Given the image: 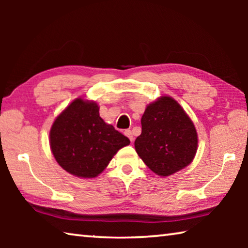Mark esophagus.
<instances>
[{"instance_id":"34e87169","label":"esophagus","mask_w":248,"mask_h":248,"mask_svg":"<svg viewBox=\"0 0 248 248\" xmlns=\"http://www.w3.org/2000/svg\"><path fill=\"white\" fill-rule=\"evenodd\" d=\"M124 134L129 138V140H130V141H131V142L133 141V134H132V132H131V130H125V131H124Z\"/></svg>"}]
</instances>
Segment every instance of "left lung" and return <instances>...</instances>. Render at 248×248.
<instances>
[{
    "instance_id": "8db88e82",
    "label": "left lung",
    "mask_w": 248,
    "mask_h": 248,
    "mask_svg": "<svg viewBox=\"0 0 248 248\" xmlns=\"http://www.w3.org/2000/svg\"><path fill=\"white\" fill-rule=\"evenodd\" d=\"M142 132L134 141L145 165L159 176H170L189 165L197 152L194 124L175 99L163 96L146 107Z\"/></svg>"
}]
</instances>
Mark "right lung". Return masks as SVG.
<instances>
[{
    "label": "right lung",
    "mask_w": 248,
    "mask_h": 248,
    "mask_svg": "<svg viewBox=\"0 0 248 248\" xmlns=\"http://www.w3.org/2000/svg\"><path fill=\"white\" fill-rule=\"evenodd\" d=\"M130 140L99 117L94 102L77 98L57 117L50 130V148L62 169L93 178L106 169Z\"/></svg>",
    "instance_id": "1"
}]
</instances>
